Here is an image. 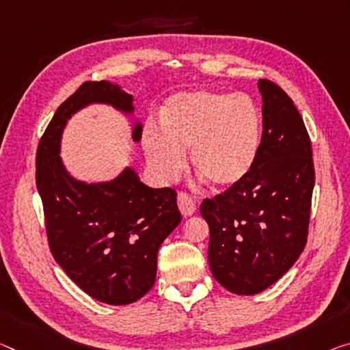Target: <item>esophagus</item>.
Instances as JSON below:
<instances>
[{"label": "esophagus", "mask_w": 350, "mask_h": 350, "mask_svg": "<svg viewBox=\"0 0 350 350\" xmlns=\"http://www.w3.org/2000/svg\"><path fill=\"white\" fill-rule=\"evenodd\" d=\"M176 202H178L180 213L185 217L192 216L196 213V202L192 200L191 196H187L186 192H178V197H176Z\"/></svg>", "instance_id": "esophagus-1"}]
</instances>
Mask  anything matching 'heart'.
Instances as JSON below:
<instances>
[{"label":"heart","mask_w":350,"mask_h":350,"mask_svg":"<svg viewBox=\"0 0 350 350\" xmlns=\"http://www.w3.org/2000/svg\"><path fill=\"white\" fill-rule=\"evenodd\" d=\"M262 142V114L249 96L219 90L176 94L165 103L161 128L147 125L142 145L161 180L172 181L186 167L217 191L241 185L254 170Z\"/></svg>","instance_id":"heart-1"}]
</instances>
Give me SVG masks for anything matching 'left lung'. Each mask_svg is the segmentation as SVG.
Returning <instances> with one entry per match:
<instances>
[{
	"mask_svg": "<svg viewBox=\"0 0 350 350\" xmlns=\"http://www.w3.org/2000/svg\"><path fill=\"white\" fill-rule=\"evenodd\" d=\"M262 142L250 175L233 189L206 198L208 261L230 293L254 295L280 280L306 244L314 165L297 107L283 89L258 81Z\"/></svg>",
	"mask_w": 350,
	"mask_h": 350,
	"instance_id": "8db88e82",
	"label": "left lung"
}]
</instances>
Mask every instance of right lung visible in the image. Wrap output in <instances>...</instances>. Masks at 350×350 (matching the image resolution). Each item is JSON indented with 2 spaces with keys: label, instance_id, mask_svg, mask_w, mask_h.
I'll list each match as a JSON object with an SVG mask.
<instances>
[{
  "label": "right lung",
  "instance_id": "add662e5",
  "mask_svg": "<svg viewBox=\"0 0 350 350\" xmlns=\"http://www.w3.org/2000/svg\"><path fill=\"white\" fill-rule=\"evenodd\" d=\"M90 105L112 106L142 137L134 98L119 84L85 81L57 107L36 157L37 191L44 203L48 243L64 272L95 300L128 305L157 280L158 250L181 222L176 192L153 189L126 165L116 178L88 183L70 175L61 158L67 122Z\"/></svg>",
  "mask_w": 350,
  "mask_h": 350
}]
</instances>
